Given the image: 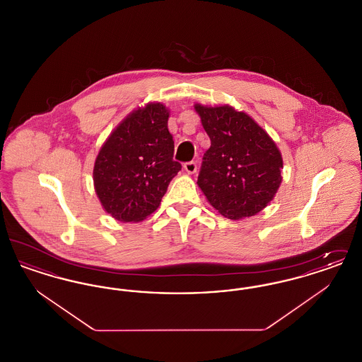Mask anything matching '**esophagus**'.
<instances>
[{"label": "esophagus", "mask_w": 362, "mask_h": 362, "mask_svg": "<svg viewBox=\"0 0 362 362\" xmlns=\"http://www.w3.org/2000/svg\"><path fill=\"white\" fill-rule=\"evenodd\" d=\"M183 168H185L186 173L192 175V173H197V163H195V161H189V163H186V164L183 165Z\"/></svg>", "instance_id": "34e87169"}]
</instances>
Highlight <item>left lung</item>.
Masks as SVG:
<instances>
[{
  "mask_svg": "<svg viewBox=\"0 0 362 362\" xmlns=\"http://www.w3.org/2000/svg\"><path fill=\"white\" fill-rule=\"evenodd\" d=\"M210 138L198 186L209 204L229 220L252 217L281 186L282 155L248 114L225 104L194 105Z\"/></svg>",
  "mask_w": 362,
  "mask_h": 362,
  "instance_id": "obj_1",
  "label": "left lung"
}]
</instances>
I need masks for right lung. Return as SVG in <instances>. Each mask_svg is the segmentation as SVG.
I'll return each instance as SVG.
<instances>
[{
	"mask_svg": "<svg viewBox=\"0 0 362 362\" xmlns=\"http://www.w3.org/2000/svg\"><path fill=\"white\" fill-rule=\"evenodd\" d=\"M170 110L148 103L130 112L105 139L93 167L104 210L122 223H139L160 206L182 165L173 160Z\"/></svg>",
	"mask_w": 362,
	"mask_h": 362,
	"instance_id": "1",
	"label": "right lung"
}]
</instances>
